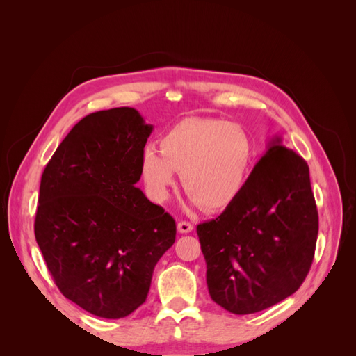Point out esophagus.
Here are the masks:
<instances>
[{
	"mask_svg": "<svg viewBox=\"0 0 356 356\" xmlns=\"http://www.w3.org/2000/svg\"><path fill=\"white\" fill-rule=\"evenodd\" d=\"M177 227L179 233H190L193 230V224L188 221H179Z\"/></svg>",
	"mask_w": 356,
	"mask_h": 356,
	"instance_id": "34e87169",
	"label": "esophagus"
}]
</instances>
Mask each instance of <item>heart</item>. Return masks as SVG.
<instances>
[{"label": "heart", "mask_w": 356, "mask_h": 356, "mask_svg": "<svg viewBox=\"0 0 356 356\" xmlns=\"http://www.w3.org/2000/svg\"><path fill=\"white\" fill-rule=\"evenodd\" d=\"M252 145L242 127L213 118H188L141 154V177L149 197L169 199L181 174L186 193L203 209L227 208L242 193L251 166Z\"/></svg>", "instance_id": "b5f03b06"}]
</instances>
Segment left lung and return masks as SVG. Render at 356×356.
Wrapping results in <instances>:
<instances>
[{
    "mask_svg": "<svg viewBox=\"0 0 356 356\" xmlns=\"http://www.w3.org/2000/svg\"><path fill=\"white\" fill-rule=\"evenodd\" d=\"M318 229L309 166L275 138L238 199L197 225L211 298L250 315L294 294L314 261Z\"/></svg>",
    "mask_w": 356,
    "mask_h": 356,
    "instance_id": "8db88e82",
    "label": "left lung"
}]
</instances>
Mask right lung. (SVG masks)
Here are the masks:
<instances>
[{"label":"right lung","mask_w":356,"mask_h":356,"mask_svg":"<svg viewBox=\"0 0 356 356\" xmlns=\"http://www.w3.org/2000/svg\"><path fill=\"white\" fill-rule=\"evenodd\" d=\"M153 131L135 108L96 111L75 124L41 175L34 232L60 293L118 319L141 306L175 220L135 187Z\"/></svg>","instance_id":"obj_1"}]
</instances>
